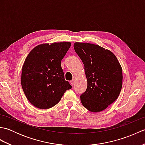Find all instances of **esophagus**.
<instances>
[{
  "label": "esophagus",
  "instance_id": "obj_1",
  "mask_svg": "<svg viewBox=\"0 0 145 145\" xmlns=\"http://www.w3.org/2000/svg\"><path fill=\"white\" fill-rule=\"evenodd\" d=\"M70 84H71V85H72V86L74 85V84H75V79L74 78L72 79V80L70 81Z\"/></svg>",
  "mask_w": 145,
  "mask_h": 145
}]
</instances>
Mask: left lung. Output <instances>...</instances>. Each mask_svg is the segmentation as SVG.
<instances>
[{
    "mask_svg": "<svg viewBox=\"0 0 145 145\" xmlns=\"http://www.w3.org/2000/svg\"><path fill=\"white\" fill-rule=\"evenodd\" d=\"M75 51L85 67L87 88L81 102L91 112L103 111L118 98L122 87V69L112 52L99 45L76 42Z\"/></svg>",
    "mask_w": 145,
    "mask_h": 145,
    "instance_id": "8db88e82",
    "label": "left lung"
}]
</instances>
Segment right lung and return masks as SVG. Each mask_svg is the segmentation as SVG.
<instances>
[{
	"label": "right lung",
	"mask_w": 145,
	"mask_h": 145,
	"mask_svg": "<svg viewBox=\"0 0 145 145\" xmlns=\"http://www.w3.org/2000/svg\"><path fill=\"white\" fill-rule=\"evenodd\" d=\"M71 43L58 42L37 46L30 52L22 67L21 85L27 99L40 109L57 105L64 93L72 88L65 81L61 61Z\"/></svg>",
	"instance_id": "1"
}]
</instances>
